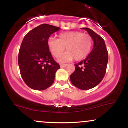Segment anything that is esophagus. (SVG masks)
Wrapping results in <instances>:
<instances>
[{
    "label": "esophagus",
    "instance_id": "1",
    "mask_svg": "<svg viewBox=\"0 0 128 128\" xmlns=\"http://www.w3.org/2000/svg\"><path fill=\"white\" fill-rule=\"evenodd\" d=\"M66 66H67V64H60V67H61V68H64V67H66Z\"/></svg>",
    "mask_w": 128,
    "mask_h": 128
}]
</instances>
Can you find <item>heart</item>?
<instances>
[{
	"instance_id": "heart-1",
	"label": "heart",
	"mask_w": 128,
	"mask_h": 128,
	"mask_svg": "<svg viewBox=\"0 0 128 128\" xmlns=\"http://www.w3.org/2000/svg\"><path fill=\"white\" fill-rule=\"evenodd\" d=\"M48 48L55 57H59L65 50H67L61 61H80L86 58L90 53L92 47V38L89 34L80 31L61 32L59 38L50 36L48 40Z\"/></svg>"
}]
</instances>
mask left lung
<instances>
[{
    "label": "left lung",
    "mask_w": 128,
    "mask_h": 128,
    "mask_svg": "<svg viewBox=\"0 0 128 128\" xmlns=\"http://www.w3.org/2000/svg\"><path fill=\"white\" fill-rule=\"evenodd\" d=\"M92 37L94 46L87 57L74 64L75 70L70 80L78 88L86 90L94 87L102 81L106 73L108 55L104 40L92 29L82 28Z\"/></svg>",
    "instance_id": "obj_1"
}]
</instances>
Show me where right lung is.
Here are the masks:
<instances>
[{
    "mask_svg": "<svg viewBox=\"0 0 128 128\" xmlns=\"http://www.w3.org/2000/svg\"><path fill=\"white\" fill-rule=\"evenodd\" d=\"M60 29L48 24H40L30 30L22 41L18 63L22 79L30 88L44 90L54 83L60 66L51 55L48 40Z\"/></svg>",
    "mask_w": 128,
    "mask_h": 128,
    "instance_id": "right-lung-1",
    "label": "right lung"
}]
</instances>
